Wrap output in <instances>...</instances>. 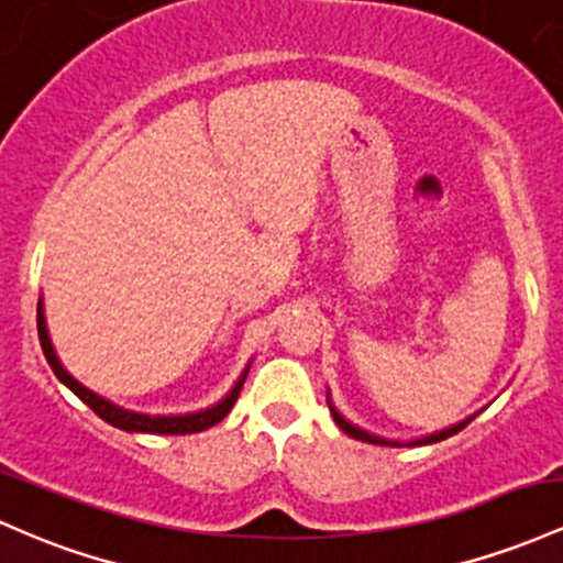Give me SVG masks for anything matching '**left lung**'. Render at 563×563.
Segmentation results:
<instances>
[{
    "label": "left lung",
    "mask_w": 563,
    "mask_h": 563,
    "mask_svg": "<svg viewBox=\"0 0 563 563\" xmlns=\"http://www.w3.org/2000/svg\"><path fill=\"white\" fill-rule=\"evenodd\" d=\"M327 404H330V412H332V418H334V422H338V428L340 431H345L351 435V439H358V441H366V444H380V446H404V444H399V441H394V439H383V435H375V433H369V431H364V428H358V426H353V422H349L343 418V415L338 412V409L332 407V401L327 399ZM476 418V415H471V418H465L463 422H457V426H452V428H444V431H439V433H431V435H422V439H415V441H409V446H422V444H435V441H444V439H450V435H454L457 431H463L465 426H468V422Z\"/></svg>",
    "instance_id": "left-lung-1"
}]
</instances>
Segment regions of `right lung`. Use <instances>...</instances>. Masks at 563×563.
<instances>
[{
  "label": "right lung",
  "instance_id": "add662e5",
  "mask_svg": "<svg viewBox=\"0 0 563 563\" xmlns=\"http://www.w3.org/2000/svg\"><path fill=\"white\" fill-rule=\"evenodd\" d=\"M36 327H40V343H42V351L44 356H47V364L53 366L55 377L66 385V388H71L74 394L79 396L81 401L87 404V407L92 409L95 415H98L100 420H106L109 426L113 428H122V431H130V433H164V435H183V433H199V431H207V428H212L214 422H220L225 418V415L231 412L233 404L239 399V390H242L244 380H247V372H250V364L247 369L242 372V377H239L236 383H233V388L225 394V399H220L218 404H212V407L207 409H199V412H188V415H143V412H132V409H124L119 407V404H113L109 399H103V396H98L95 390L85 388L77 377L68 375L66 366L60 364L58 353L53 349V340H49V332H47V321H44V302L40 300V306H36Z\"/></svg>",
  "mask_w": 563,
  "mask_h": 563
}]
</instances>
